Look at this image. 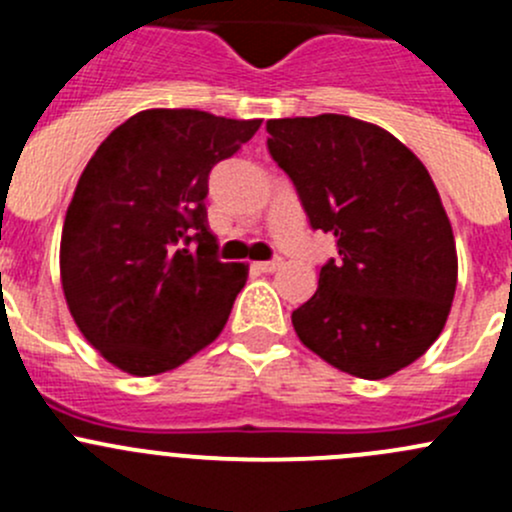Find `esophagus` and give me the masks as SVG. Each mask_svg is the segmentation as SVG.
<instances>
[{
    "mask_svg": "<svg viewBox=\"0 0 512 512\" xmlns=\"http://www.w3.org/2000/svg\"><path fill=\"white\" fill-rule=\"evenodd\" d=\"M257 270L260 272H275L282 267V257H272V260H265V262H257Z\"/></svg>",
    "mask_w": 512,
    "mask_h": 512,
    "instance_id": "esophagus-1",
    "label": "esophagus"
}]
</instances>
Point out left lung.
I'll use <instances>...</instances> for the list:
<instances>
[{
  "label": "left lung",
  "mask_w": 512,
  "mask_h": 512,
  "mask_svg": "<svg viewBox=\"0 0 512 512\" xmlns=\"http://www.w3.org/2000/svg\"><path fill=\"white\" fill-rule=\"evenodd\" d=\"M267 151L294 183L337 260L292 312L304 347L359 379H384L426 352L456 294L453 230L426 165L374 123L339 113L267 121Z\"/></svg>",
  "instance_id": "left-lung-1"
}]
</instances>
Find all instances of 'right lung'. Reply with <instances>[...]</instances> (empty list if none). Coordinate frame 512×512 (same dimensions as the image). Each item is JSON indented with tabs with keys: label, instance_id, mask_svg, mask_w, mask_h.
I'll return each mask as SVG.
<instances>
[{
	"label": "right lung",
	"instance_id": "1",
	"mask_svg": "<svg viewBox=\"0 0 512 512\" xmlns=\"http://www.w3.org/2000/svg\"><path fill=\"white\" fill-rule=\"evenodd\" d=\"M260 123L151 108L121 123L81 173L61 285L86 342L118 369L163 374L223 332L247 267L218 257L208 178Z\"/></svg>",
	"mask_w": 512,
	"mask_h": 512
}]
</instances>
